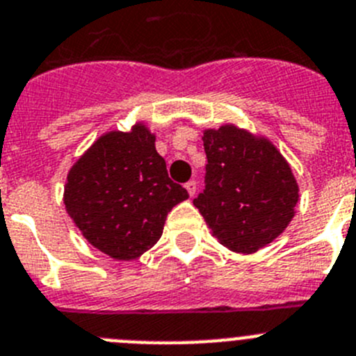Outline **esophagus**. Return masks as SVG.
Masks as SVG:
<instances>
[{"mask_svg": "<svg viewBox=\"0 0 356 356\" xmlns=\"http://www.w3.org/2000/svg\"><path fill=\"white\" fill-rule=\"evenodd\" d=\"M197 181H188L184 184V188L188 189V193H189V197H195V193H197Z\"/></svg>", "mask_w": 356, "mask_h": 356, "instance_id": "esophagus-1", "label": "esophagus"}]
</instances>
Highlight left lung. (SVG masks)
Segmentation results:
<instances>
[{
  "label": "left lung",
  "mask_w": 356,
  "mask_h": 356,
  "mask_svg": "<svg viewBox=\"0 0 356 356\" xmlns=\"http://www.w3.org/2000/svg\"><path fill=\"white\" fill-rule=\"evenodd\" d=\"M205 189L193 200L218 241L237 253L283 234L295 214L298 186L267 138L227 124L204 133Z\"/></svg>",
  "instance_id": "1"
}]
</instances>
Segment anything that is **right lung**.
<instances>
[{"instance_id": "obj_1", "label": "right lung", "mask_w": 356, "mask_h": 356, "mask_svg": "<svg viewBox=\"0 0 356 356\" xmlns=\"http://www.w3.org/2000/svg\"><path fill=\"white\" fill-rule=\"evenodd\" d=\"M188 198L168 177L145 126L112 131L68 174L65 205L86 238L115 260H135L159 241L167 214Z\"/></svg>"}]
</instances>
